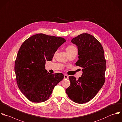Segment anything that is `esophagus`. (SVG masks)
Wrapping results in <instances>:
<instances>
[{"label":"esophagus","mask_w":122,"mask_h":122,"mask_svg":"<svg viewBox=\"0 0 122 122\" xmlns=\"http://www.w3.org/2000/svg\"><path fill=\"white\" fill-rule=\"evenodd\" d=\"M64 79H68V76L66 75H64Z\"/></svg>","instance_id":"1"}]
</instances>
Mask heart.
<instances>
[{
	"label": "heart",
	"instance_id": "1",
	"mask_svg": "<svg viewBox=\"0 0 122 122\" xmlns=\"http://www.w3.org/2000/svg\"><path fill=\"white\" fill-rule=\"evenodd\" d=\"M66 50L67 54L74 52V51H77L76 48L73 45H70V46H68L66 48Z\"/></svg>",
	"mask_w": 122,
	"mask_h": 122
}]
</instances>
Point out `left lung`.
Listing matches in <instances>:
<instances>
[{"instance_id":"1","label":"left lung","mask_w":122,"mask_h":122,"mask_svg":"<svg viewBox=\"0 0 122 122\" xmlns=\"http://www.w3.org/2000/svg\"><path fill=\"white\" fill-rule=\"evenodd\" d=\"M71 42L77 46L79 59L76 65L83 68V74L78 80L69 76L70 85L66 91L73 102L83 104L92 99L104 85L106 60L102 45L90 34H80Z\"/></svg>"}]
</instances>
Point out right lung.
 Wrapping results in <instances>:
<instances>
[{
  "instance_id": "obj_1",
  "label": "right lung",
  "mask_w": 122,
  "mask_h": 122,
  "mask_svg": "<svg viewBox=\"0 0 122 122\" xmlns=\"http://www.w3.org/2000/svg\"><path fill=\"white\" fill-rule=\"evenodd\" d=\"M66 40L61 37L38 34L21 46L15 63L17 86L30 101L41 103L50 97L55 86L64 78L62 73L51 74L45 69L58 48Z\"/></svg>"
}]
</instances>
